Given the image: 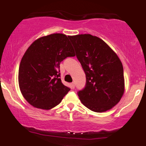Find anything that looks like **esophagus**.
<instances>
[{
    "label": "esophagus",
    "instance_id": "1",
    "mask_svg": "<svg viewBox=\"0 0 146 146\" xmlns=\"http://www.w3.org/2000/svg\"><path fill=\"white\" fill-rule=\"evenodd\" d=\"M71 88H75V84L74 83H71Z\"/></svg>",
    "mask_w": 146,
    "mask_h": 146
}]
</instances>
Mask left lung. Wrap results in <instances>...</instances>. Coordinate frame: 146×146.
<instances>
[{
	"label": "left lung",
	"instance_id": "obj_1",
	"mask_svg": "<svg viewBox=\"0 0 146 146\" xmlns=\"http://www.w3.org/2000/svg\"><path fill=\"white\" fill-rule=\"evenodd\" d=\"M68 38L86 74V86L78 93L80 101L96 113L111 109L118 104L124 93L121 60L98 37L80 34Z\"/></svg>",
	"mask_w": 146,
	"mask_h": 146
}]
</instances>
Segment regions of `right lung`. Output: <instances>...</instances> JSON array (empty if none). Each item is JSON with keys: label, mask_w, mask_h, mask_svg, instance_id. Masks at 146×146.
<instances>
[{"label": "right lung", "mask_w": 146, "mask_h": 146, "mask_svg": "<svg viewBox=\"0 0 146 146\" xmlns=\"http://www.w3.org/2000/svg\"><path fill=\"white\" fill-rule=\"evenodd\" d=\"M68 38L62 33L41 37L30 45L22 58L18 71L20 89L36 108L51 109L70 90L60 78V62L75 56Z\"/></svg>", "instance_id": "add662e5"}]
</instances>
